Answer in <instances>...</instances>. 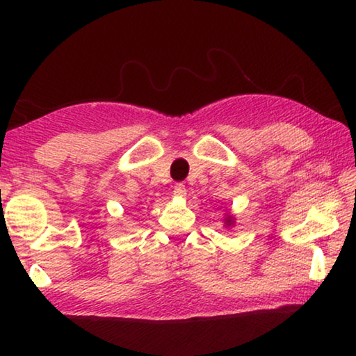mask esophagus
<instances>
[{"label": "esophagus", "instance_id": "obj_1", "mask_svg": "<svg viewBox=\"0 0 356 356\" xmlns=\"http://www.w3.org/2000/svg\"><path fill=\"white\" fill-rule=\"evenodd\" d=\"M174 195L179 196V197L185 196V195H186V188H185V185H184V184H176V186H174Z\"/></svg>", "mask_w": 356, "mask_h": 356}]
</instances>
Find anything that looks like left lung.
Masks as SVG:
<instances>
[{"instance_id":"obj_1","label":"left lung","mask_w":356,"mask_h":356,"mask_svg":"<svg viewBox=\"0 0 356 356\" xmlns=\"http://www.w3.org/2000/svg\"><path fill=\"white\" fill-rule=\"evenodd\" d=\"M225 225H226V226L234 225V216H232V215H227V216H226V218H225Z\"/></svg>"}]
</instances>
